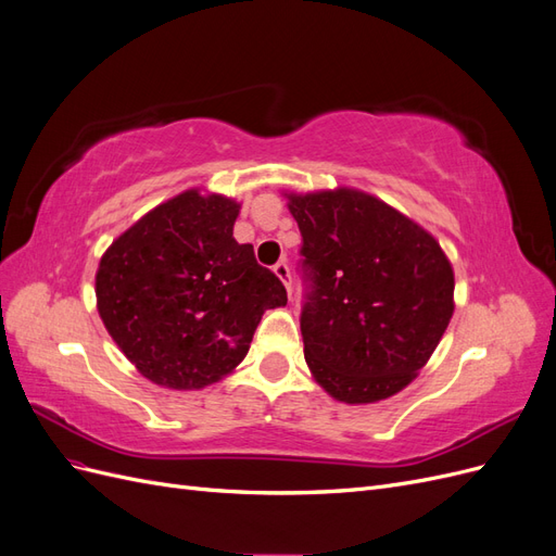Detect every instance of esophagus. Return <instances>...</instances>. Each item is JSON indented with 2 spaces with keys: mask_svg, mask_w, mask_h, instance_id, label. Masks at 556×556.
<instances>
[{
  "mask_svg": "<svg viewBox=\"0 0 556 556\" xmlns=\"http://www.w3.org/2000/svg\"><path fill=\"white\" fill-rule=\"evenodd\" d=\"M274 274L285 282V288H288V292H292L290 290V266H288V262H285V260H280L276 266H274Z\"/></svg>",
  "mask_w": 556,
  "mask_h": 556,
  "instance_id": "34e87169",
  "label": "esophagus"
}]
</instances>
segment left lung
<instances>
[{"label": "left lung", "mask_w": 556, "mask_h": 556, "mask_svg": "<svg viewBox=\"0 0 556 556\" xmlns=\"http://www.w3.org/2000/svg\"><path fill=\"white\" fill-rule=\"evenodd\" d=\"M288 199L304 239L301 336L313 378L345 403L394 396L450 325V260L427 229L366 192Z\"/></svg>", "instance_id": "left-lung-1"}]
</instances>
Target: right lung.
Masks as SVG:
<instances>
[{"label": "right lung", "instance_id": "1", "mask_svg": "<svg viewBox=\"0 0 556 556\" xmlns=\"http://www.w3.org/2000/svg\"><path fill=\"white\" fill-rule=\"evenodd\" d=\"M239 204L185 190L146 213L102 255L97 311L139 374L201 390L231 374L264 311L288 304L280 278L233 239Z\"/></svg>", "mask_w": 556, "mask_h": 556}]
</instances>
